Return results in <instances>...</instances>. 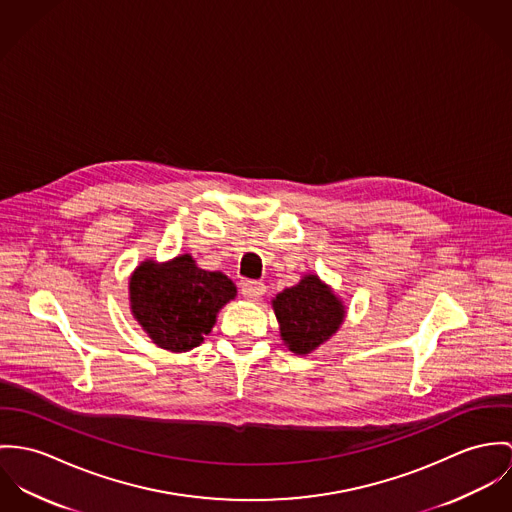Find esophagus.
<instances>
[{
  "mask_svg": "<svg viewBox=\"0 0 512 512\" xmlns=\"http://www.w3.org/2000/svg\"><path fill=\"white\" fill-rule=\"evenodd\" d=\"M241 294L247 300H259L265 294V284L259 283V281H245L241 284Z\"/></svg>",
  "mask_w": 512,
  "mask_h": 512,
  "instance_id": "1",
  "label": "esophagus"
}]
</instances>
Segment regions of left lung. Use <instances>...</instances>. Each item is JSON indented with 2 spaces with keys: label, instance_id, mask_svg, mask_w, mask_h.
<instances>
[{
  "label": "left lung",
  "instance_id": "8db88e82",
  "mask_svg": "<svg viewBox=\"0 0 512 512\" xmlns=\"http://www.w3.org/2000/svg\"><path fill=\"white\" fill-rule=\"evenodd\" d=\"M284 345L296 355H308L336 336L347 308L330 284L306 273L294 286L271 300Z\"/></svg>",
  "mask_w": 512,
  "mask_h": 512
}]
</instances>
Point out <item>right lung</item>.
Instances as JSON below:
<instances>
[{
    "label": "right lung",
    "mask_w": 512,
    "mask_h": 512,
    "mask_svg": "<svg viewBox=\"0 0 512 512\" xmlns=\"http://www.w3.org/2000/svg\"><path fill=\"white\" fill-rule=\"evenodd\" d=\"M235 296L228 275L200 269L190 253L165 263L145 259L129 277L131 316L155 345L172 353L198 347Z\"/></svg>",
    "instance_id": "right-lung-1"
}]
</instances>
